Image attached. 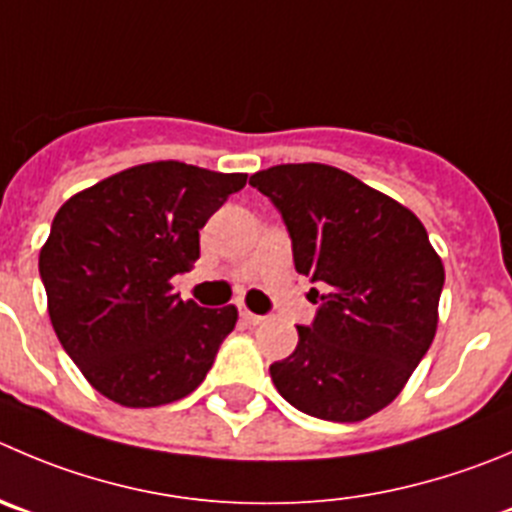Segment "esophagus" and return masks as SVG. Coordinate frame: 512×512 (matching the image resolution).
I'll list each match as a JSON object with an SVG mask.
<instances>
[{"label": "esophagus", "mask_w": 512, "mask_h": 512, "mask_svg": "<svg viewBox=\"0 0 512 512\" xmlns=\"http://www.w3.org/2000/svg\"><path fill=\"white\" fill-rule=\"evenodd\" d=\"M241 319L246 321V324L256 326V324H264V321H266V316H261V314H253V311H248V309H241Z\"/></svg>", "instance_id": "34e87169"}]
</instances>
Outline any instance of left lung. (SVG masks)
I'll use <instances>...</instances> for the list:
<instances>
[{
	"mask_svg": "<svg viewBox=\"0 0 512 512\" xmlns=\"http://www.w3.org/2000/svg\"><path fill=\"white\" fill-rule=\"evenodd\" d=\"M286 223L316 309L299 344L269 367L281 397L319 420L387 407L430 349L445 269L420 218L344 170L286 163L248 180Z\"/></svg>",
	"mask_w": 512,
	"mask_h": 512,
	"instance_id": "8db88e82",
	"label": "left lung"
}]
</instances>
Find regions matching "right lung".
<instances>
[{
	"mask_svg": "<svg viewBox=\"0 0 512 512\" xmlns=\"http://www.w3.org/2000/svg\"><path fill=\"white\" fill-rule=\"evenodd\" d=\"M246 178L160 160L110 175L57 211L40 251L47 309L62 349L107 399L168 405L206 379L238 311L183 301L170 279L196 264L198 231Z\"/></svg>",
	"mask_w": 512,
	"mask_h": 512,
	"instance_id": "right-lung-1",
	"label": "right lung"
}]
</instances>
